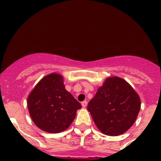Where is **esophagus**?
<instances>
[{
    "label": "esophagus",
    "mask_w": 161,
    "mask_h": 161,
    "mask_svg": "<svg viewBox=\"0 0 161 161\" xmlns=\"http://www.w3.org/2000/svg\"><path fill=\"white\" fill-rule=\"evenodd\" d=\"M81 105L83 107H86V106H87V101H83V102H81Z\"/></svg>",
    "instance_id": "34e87169"
}]
</instances>
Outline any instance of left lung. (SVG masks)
<instances>
[{"label": "left lung", "instance_id": "obj_1", "mask_svg": "<svg viewBox=\"0 0 161 161\" xmlns=\"http://www.w3.org/2000/svg\"><path fill=\"white\" fill-rule=\"evenodd\" d=\"M87 109L97 128L107 136H119L134 124L140 109V98L126 80H106Z\"/></svg>", "mask_w": 161, "mask_h": 161}]
</instances>
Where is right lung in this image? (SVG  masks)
Here are the masks:
<instances>
[{
  "mask_svg": "<svg viewBox=\"0 0 161 161\" xmlns=\"http://www.w3.org/2000/svg\"><path fill=\"white\" fill-rule=\"evenodd\" d=\"M63 76L57 73L42 78L30 93L27 106L33 122L49 133L66 130L81 105L65 89Z\"/></svg>",
  "mask_w": 161,
  "mask_h": 161,
  "instance_id": "1",
  "label": "right lung"
}]
</instances>
